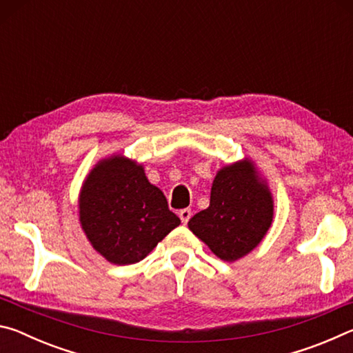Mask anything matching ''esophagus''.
I'll return each instance as SVG.
<instances>
[{
	"instance_id": "obj_1",
	"label": "esophagus",
	"mask_w": 353,
	"mask_h": 353,
	"mask_svg": "<svg viewBox=\"0 0 353 353\" xmlns=\"http://www.w3.org/2000/svg\"><path fill=\"white\" fill-rule=\"evenodd\" d=\"M179 218H181L182 224H187L191 218V210L190 208H183V210L179 212Z\"/></svg>"
}]
</instances>
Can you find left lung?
I'll list each match as a JSON object with an SVG mask.
<instances>
[{
    "instance_id": "1",
    "label": "left lung",
    "mask_w": 353,
    "mask_h": 353,
    "mask_svg": "<svg viewBox=\"0 0 353 353\" xmlns=\"http://www.w3.org/2000/svg\"><path fill=\"white\" fill-rule=\"evenodd\" d=\"M274 218V199L252 160L221 168L212 185L210 205L188 221L193 234L218 259L236 261L261 243Z\"/></svg>"
}]
</instances>
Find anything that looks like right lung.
<instances>
[{
	"instance_id": "right-lung-1",
	"label": "right lung",
	"mask_w": 353,
	"mask_h": 353,
	"mask_svg": "<svg viewBox=\"0 0 353 353\" xmlns=\"http://www.w3.org/2000/svg\"><path fill=\"white\" fill-rule=\"evenodd\" d=\"M79 223L93 249L113 265L145 259L181 224L162 190L135 160L113 154L88 172L79 193Z\"/></svg>"
}]
</instances>
